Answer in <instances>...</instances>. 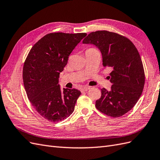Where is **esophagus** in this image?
<instances>
[{
  "instance_id": "obj_1",
  "label": "esophagus",
  "mask_w": 160,
  "mask_h": 160,
  "mask_svg": "<svg viewBox=\"0 0 160 160\" xmlns=\"http://www.w3.org/2000/svg\"><path fill=\"white\" fill-rule=\"evenodd\" d=\"M90 88H91V87H84V88H81V92L87 91H88V90H89Z\"/></svg>"
}]
</instances>
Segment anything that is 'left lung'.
I'll return each mask as SVG.
<instances>
[{"mask_svg": "<svg viewBox=\"0 0 160 160\" xmlns=\"http://www.w3.org/2000/svg\"><path fill=\"white\" fill-rule=\"evenodd\" d=\"M83 43L98 47L103 67L112 69L109 77L113 85L109 91L101 89L96 108L110 117H121L134 107L143 89L145 72L137 48L128 38L108 31L89 33Z\"/></svg>", "mask_w": 160, "mask_h": 160, "instance_id": "8db88e82", "label": "left lung"}]
</instances>
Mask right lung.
I'll use <instances>...</instances> for the list:
<instances>
[{"mask_svg": "<svg viewBox=\"0 0 160 160\" xmlns=\"http://www.w3.org/2000/svg\"><path fill=\"white\" fill-rule=\"evenodd\" d=\"M86 35L85 32L47 34L34 45L24 62L22 79L28 98L49 122L63 120L73 112L81 91H62L58 83L71 52Z\"/></svg>", "mask_w": 160, "mask_h": 160, "instance_id": "1", "label": "right lung"}]
</instances>
